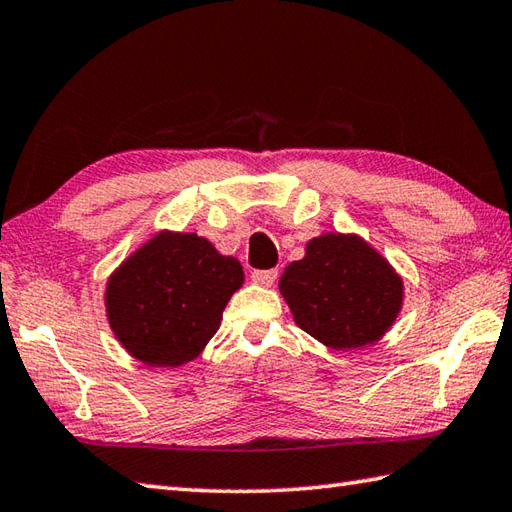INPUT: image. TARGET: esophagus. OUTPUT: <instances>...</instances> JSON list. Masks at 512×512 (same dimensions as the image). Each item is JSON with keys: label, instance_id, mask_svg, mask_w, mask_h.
<instances>
[{"label": "esophagus", "instance_id": "1", "mask_svg": "<svg viewBox=\"0 0 512 512\" xmlns=\"http://www.w3.org/2000/svg\"><path fill=\"white\" fill-rule=\"evenodd\" d=\"M277 268H268V270H255L253 273V282L259 286H273L277 279Z\"/></svg>", "mask_w": 512, "mask_h": 512}]
</instances>
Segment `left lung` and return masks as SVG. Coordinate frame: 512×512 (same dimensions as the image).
<instances>
[{
  "label": "left lung",
  "mask_w": 512,
  "mask_h": 512,
  "mask_svg": "<svg viewBox=\"0 0 512 512\" xmlns=\"http://www.w3.org/2000/svg\"><path fill=\"white\" fill-rule=\"evenodd\" d=\"M279 290L297 326L328 348L377 342L402 306V279L355 235H322L288 264Z\"/></svg>",
  "instance_id": "obj_1"
}]
</instances>
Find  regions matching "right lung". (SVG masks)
<instances>
[{"mask_svg":"<svg viewBox=\"0 0 512 512\" xmlns=\"http://www.w3.org/2000/svg\"><path fill=\"white\" fill-rule=\"evenodd\" d=\"M242 282L237 259L219 255L208 239L159 233L110 277L108 322L139 362L182 366L217 333Z\"/></svg>","mask_w":512,"mask_h":512,"instance_id":"add662e5","label":"right lung"}]
</instances>
